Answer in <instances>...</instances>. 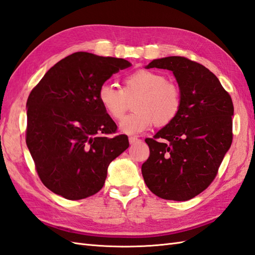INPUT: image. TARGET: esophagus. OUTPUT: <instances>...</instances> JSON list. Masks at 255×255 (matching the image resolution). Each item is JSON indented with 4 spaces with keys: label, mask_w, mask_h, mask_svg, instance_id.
Instances as JSON below:
<instances>
[{
    "label": "esophagus",
    "mask_w": 255,
    "mask_h": 255,
    "mask_svg": "<svg viewBox=\"0 0 255 255\" xmlns=\"http://www.w3.org/2000/svg\"><path fill=\"white\" fill-rule=\"evenodd\" d=\"M139 140H140V139L136 137V136H131V137H128V141H129V144H131V145L135 144V142H137V141H139Z\"/></svg>",
    "instance_id": "obj_1"
}]
</instances>
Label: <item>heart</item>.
<instances>
[{
  "instance_id": "obj_1",
  "label": "heart",
  "mask_w": 255,
  "mask_h": 255,
  "mask_svg": "<svg viewBox=\"0 0 255 255\" xmlns=\"http://www.w3.org/2000/svg\"><path fill=\"white\" fill-rule=\"evenodd\" d=\"M134 113L120 122L124 134L134 135L146 131L156 122L165 127L174 121L182 108V93L165 76L152 70L140 69L123 79V88L104 83L98 90V102L111 119L121 120L135 98Z\"/></svg>"
}]
</instances>
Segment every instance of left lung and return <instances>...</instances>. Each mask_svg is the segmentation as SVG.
<instances>
[{
    "label": "left lung",
    "mask_w": 255,
    "mask_h": 255,
    "mask_svg": "<svg viewBox=\"0 0 255 255\" xmlns=\"http://www.w3.org/2000/svg\"><path fill=\"white\" fill-rule=\"evenodd\" d=\"M146 68L174 73L182 93L176 119L152 138L141 165L147 187L165 200L187 201L214 181L233 141L231 95L208 68L183 56L154 59Z\"/></svg>",
    "instance_id": "1"
}]
</instances>
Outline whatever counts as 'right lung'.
<instances>
[{"mask_svg":"<svg viewBox=\"0 0 255 255\" xmlns=\"http://www.w3.org/2000/svg\"><path fill=\"white\" fill-rule=\"evenodd\" d=\"M122 58L77 52L49 69L27 101L26 142L41 182L68 200L103 188L109 163L128 148L127 135L98 102L113 74L131 67Z\"/></svg>","mask_w":255,"mask_h":255,"instance_id":"1","label":"right lung"}]
</instances>
